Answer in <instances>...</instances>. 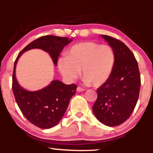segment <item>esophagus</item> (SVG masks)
<instances>
[{"label":"esophagus","mask_w":153,"mask_h":153,"mask_svg":"<svg viewBox=\"0 0 153 153\" xmlns=\"http://www.w3.org/2000/svg\"><path fill=\"white\" fill-rule=\"evenodd\" d=\"M85 89L84 88H82L78 86L77 88V92H82V91H84Z\"/></svg>","instance_id":"esophagus-1"}]
</instances>
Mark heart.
Listing matches in <instances>:
<instances>
[{
  "instance_id": "b5f03b06",
  "label": "heart",
  "mask_w": 153,
  "mask_h": 153,
  "mask_svg": "<svg viewBox=\"0 0 153 153\" xmlns=\"http://www.w3.org/2000/svg\"><path fill=\"white\" fill-rule=\"evenodd\" d=\"M58 68L69 82L80 75L85 84L100 86L108 81L115 65V53L110 46L84 42L77 44L67 51V56L59 58Z\"/></svg>"
}]
</instances>
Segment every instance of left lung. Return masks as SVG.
I'll return each mask as SVG.
<instances>
[{"label":"left lung","instance_id":"8db88e82","mask_svg":"<svg viewBox=\"0 0 153 153\" xmlns=\"http://www.w3.org/2000/svg\"><path fill=\"white\" fill-rule=\"evenodd\" d=\"M115 53V65L110 78L97 90L92 107L97 120L108 126H117L130 117L138 100L140 75L138 62L129 48L120 40L101 35Z\"/></svg>","mask_w":153,"mask_h":153}]
</instances>
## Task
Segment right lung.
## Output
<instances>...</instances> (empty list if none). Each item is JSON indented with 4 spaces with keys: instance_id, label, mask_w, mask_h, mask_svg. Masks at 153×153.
<instances>
[{
    "instance_id": "add662e5",
    "label": "right lung",
    "mask_w": 153,
    "mask_h": 153,
    "mask_svg": "<svg viewBox=\"0 0 153 153\" xmlns=\"http://www.w3.org/2000/svg\"><path fill=\"white\" fill-rule=\"evenodd\" d=\"M71 40L67 37L51 35L42 36L25 46L15 61L12 89L15 100L25 117L40 128H51L60 121L71 98L76 94L77 86L74 84L66 85L59 80H54L42 90L27 91L20 86L15 77L17 62L24 52L32 48H41L48 53L56 65L61 52Z\"/></svg>"
}]
</instances>
